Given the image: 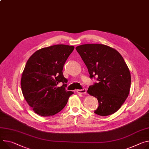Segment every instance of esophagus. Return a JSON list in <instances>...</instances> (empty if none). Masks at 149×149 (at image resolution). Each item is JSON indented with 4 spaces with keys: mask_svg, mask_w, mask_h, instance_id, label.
<instances>
[{
    "mask_svg": "<svg viewBox=\"0 0 149 149\" xmlns=\"http://www.w3.org/2000/svg\"><path fill=\"white\" fill-rule=\"evenodd\" d=\"M77 91L78 93H81V94H86L87 92V89L86 88H83V89H81V90H77Z\"/></svg>",
    "mask_w": 149,
    "mask_h": 149,
    "instance_id": "34e87169",
    "label": "esophagus"
}]
</instances>
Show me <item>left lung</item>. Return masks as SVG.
<instances>
[{
  "mask_svg": "<svg viewBox=\"0 0 149 149\" xmlns=\"http://www.w3.org/2000/svg\"><path fill=\"white\" fill-rule=\"evenodd\" d=\"M75 49L87 66L90 78L97 81L87 90L99 102L94 113L103 116L114 113L130 90L131 74L124 58L117 50L104 45L86 44Z\"/></svg>",
  "mask_w": 149,
  "mask_h": 149,
  "instance_id": "left-lung-1",
  "label": "left lung"
}]
</instances>
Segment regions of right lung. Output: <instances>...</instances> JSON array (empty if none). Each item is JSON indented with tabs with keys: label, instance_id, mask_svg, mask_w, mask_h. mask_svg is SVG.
<instances>
[{
	"label": "right lung",
	"instance_id": "right-lung-1",
	"mask_svg": "<svg viewBox=\"0 0 149 149\" xmlns=\"http://www.w3.org/2000/svg\"><path fill=\"white\" fill-rule=\"evenodd\" d=\"M74 49L72 46L56 45L36 51L29 59L22 72L21 86L23 96L33 111L50 116L62 111L74 93L67 91L68 79L63 65ZM59 82L63 85L57 86Z\"/></svg>",
	"mask_w": 149,
	"mask_h": 149
}]
</instances>
